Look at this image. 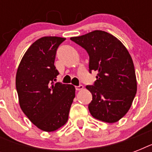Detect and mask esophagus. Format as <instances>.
Returning <instances> with one entry per match:
<instances>
[{"mask_svg": "<svg viewBox=\"0 0 152 152\" xmlns=\"http://www.w3.org/2000/svg\"><path fill=\"white\" fill-rule=\"evenodd\" d=\"M83 85H79V86H76V91H81L83 90Z\"/></svg>", "mask_w": 152, "mask_h": 152, "instance_id": "34e87169", "label": "esophagus"}]
</instances>
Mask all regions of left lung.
I'll return each instance as SVG.
<instances>
[{
  "mask_svg": "<svg viewBox=\"0 0 152 152\" xmlns=\"http://www.w3.org/2000/svg\"><path fill=\"white\" fill-rule=\"evenodd\" d=\"M72 41L89 55V71L97 72L94 85L86 88L92 95L88 109L93 118L117 122L127 113L137 90L133 61L122 42L103 31H94Z\"/></svg>",
  "mask_w": 152,
  "mask_h": 152,
  "instance_id": "obj_1",
  "label": "left lung"
}]
</instances>
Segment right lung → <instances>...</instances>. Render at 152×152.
<instances>
[{
	"label": "right lung",
	"instance_id": "add662e5",
	"mask_svg": "<svg viewBox=\"0 0 152 152\" xmlns=\"http://www.w3.org/2000/svg\"><path fill=\"white\" fill-rule=\"evenodd\" d=\"M64 40L56 36L36 40L23 55L15 76L20 108L45 132H53L67 122L75 98L74 86L54 83L59 74L54 65L56 52Z\"/></svg>",
	"mask_w": 152,
	"mask_h": 152
}]
</instances>
